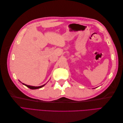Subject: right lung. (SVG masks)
Wrapping results in <instances>:
<instances>
[{
  "mask_svg": "<svg viewBox=\"0 0 123 123\" xmlns=\"http://www.w3.org/2000/svg\"><path fill=\"white\" fill-rule=\"evenodd\" d=\"M23 85H25V86H27L28 88L31 89H39V88H42L43 87L44 85H45V84L43 85H42L41 86H38V87H35V86H29V85H25L24 83H22Z\"/></svg>",
  "mask_w": 123,
  "mask_h": 123,
  "instance_id": "obj_1",
  "label": "right lung"
}]
</instances>
